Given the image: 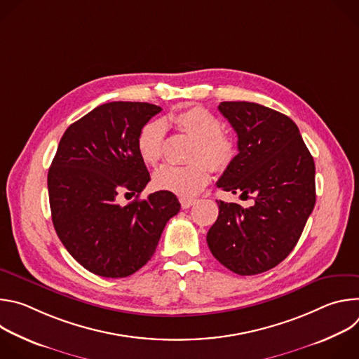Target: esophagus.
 <instances>
[{
    "label": "esophagus",
    "mask_w": 359,
    "mask_h": 359,
    "mask_svg": "<svg viewBox=\"0 0 359 359\" xmlns=\"http://www.w3.org/2000/svg\"><path fill=\"white\" fill-rule=\"evenodd\" d=\"M196 203V198H180V204H182V209H190L193 204Z\"/></svg>",
    "instance_id": "1"
}]
</instances>
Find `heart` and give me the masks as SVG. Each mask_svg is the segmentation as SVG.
<instances>
[{
	"mask_svg": "<svg viewBox=\"0 0 359 359\" xmlns=\"http://www.w3.org/2000/svg\"><path fill=\"white\" fill-rule=\"evenodd\" d=\"M180 132L194 139L186 166H165L155 173L156 189L189 198L198 194L210 180V168L226 170L234 161L237 149L234 140L222 132V122L201 107H193L169 118ZM166 126L155 119L139 130L136 147L147 166H156L163 158Z\"/></svg>",
	"mask_w": 359,
	"mask_h": 359,
	"instance_id": "b5f03b06",
	"label": "heart"
}]
</instances>
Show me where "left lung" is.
Returning a JSON list of instances; mask_svg holds the SVG:
<instances>
[{"label":"left lung","mask_w":359,"mask_h":359,"mask_svg":"<svg viewBox=\"0 0 359 359\" xmlns=\"http://www.w3.org/2000/svg\"><path fill=\"white\" fill-rule=\"evenodd\" d=\"M219 111L237 133L238 153L217 187L254 204L217 201L208 244L230 271L260 274L292 251L314 209V159L288 116L254 102H222Z\"/></svg>","instance_id":"1"}]
</instances>
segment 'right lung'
I'll use <instances>...</instances> for the list:
<instances>
[{
	"label": "right lung",
	"mask_w": 359,
	"mask_h": 359,
	"mask_svg": "<svg viewBox=\"0 0 359 359\" xmlns=\"http://www.w3.org/2000/svg\"><path fill=\"white\" fill-rule=\"evenodd\" d=\"M161 111L146 102L95 108L65 130L49 168L55 231L72 257L96 276L122 278L142 269L155 254L166 223L180 210L170 191L139 198L150 175L136 139ZM122 192L137 198L121 205Z\"/></svg>",
	"instance_id": "add662e5"
}]
</instances>
